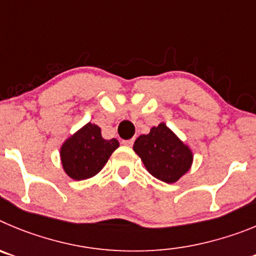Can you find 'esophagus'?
<instances>
[{
	"label": "esophagus",
	"mask_w": 256,
	"mask_h": 256,
	"mask_svg": "<svg viewBox=\"0 0 256 256\" xmlns=\"http://www.w3.org/2000/svg\"><path fill=\"white\" fill-rule=\"evenodd\" d=\"M122 144L126 145V146H131V145L134 144V139H130V140H122Z\"/></svg>",
	"instance_id": "esophagus-1"
}]
</instances>
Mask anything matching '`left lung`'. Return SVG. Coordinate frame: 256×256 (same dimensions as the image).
<instances>
[{
	"label": "left lung",
	"instance_id": "left-lung-1",
	"mask_svg": "<svg viewBox=\"0 0 256 256\" xmlns=\"http://www.w3.org/2000/svg\"><path fill=\"white\" fill-rule=\"evenodd\" d=\"M134 152L142 158L149 174L163 182L174 184L190 170L192 152L176 134L160 124L134 142Z\"/></svg>",
	"mask_w": 256,
	"mask_h": 256
}]
</instances>
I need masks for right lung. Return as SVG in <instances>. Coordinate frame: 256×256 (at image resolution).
<instances>
[{
  "mask_svg": "<svg viewBox=\"0 0 256 256\" xmlns=\"http://www.w3.org/2000/svg\"><path fill=\"white\" fill-rule=\"evenodd\" d=\"M118 146L116 139H103L100 126L88 122L62 144L60 156L64 171L76 181L90 178Z\"/></svg>",
  "mask_w": 256,
  "mask_h": 256,
  "instance_id": "obj_1",
  "label": "right lung"
}]
</instances>
